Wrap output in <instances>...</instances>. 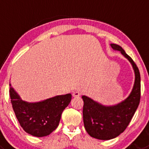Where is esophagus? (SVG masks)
Returning a JSON list of instances; mask_svg holds the SVG:
<instances>
[{
	"mask_svg": "<svg viewBox=\"0 0 149 149\" xmlns=\"http://www.w3.org/2000/svg\"><path fill=\"white\" fill-rule=\"evenodd\" d=\"M80 95H81V93H80L79 90H75L73 93V96L74 97V98H78V97H79Z\"/></svg>",
	"mask_w": 149,
	"mask_h": 149,
	"instance_id": "esophagus-1",
	"label": "esophagus"
}]
</instances>
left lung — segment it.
<instances>
[{"label": "left lung", "instance_id": "8db88e82", "mask_svg": "<svg viewBox=\"0 0 149 149\" xmlns=\"http://www.w3.org/2000/svg\"><path fill=\"white\" fill-rule=\"evenodd\" d=\"M115 51H120L130 62L135 79L130 95L114 106H104L89 97L83 95V120L87 132L98 140H108L120 135L128 126L135 113L140 100V74L134 61L118 45L111 44Z\"/></svg>", "mask_w": 149, "mask_h": 149}]
</instances>
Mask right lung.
Masks as SVG:
<instances>
[{"label":"right lung","instance_id":"obj_1","mask_svg":"<svg viewBox=\"0 0 149 149\" xmlns=\"http://www.w3.org/2000/svg\"><path fill=\"white\" fill-rule=\"evenodd\" d=\"M9 86L11 103L17 119L26 132L38 137L48 135L57 128L62 112L72 98L69 93L29 103L20 98L11 84Z\"/></svg>","mask_w":149,"mask_h":149}]
</instances>
